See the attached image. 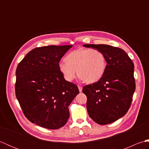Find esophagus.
<instances>
[{
  "instance_id": "esophagus-1",
  "label": "esophagus",
  "mask_w": 149,
  "mask_h": 149,
  "mask_svg": "<svg viewBox=\"0 0 149 149\" xmlns=\"http://www.w3.org/2000/svg\"><path fill=\"white\" fill-rule=\"evenodd\" d=\"M78 88H79V90L80 92H81L82 90H83V87L79 86V85H78Z\"/></svg>"
}]
</instances>
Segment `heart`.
<instances>
[{"mask_svg": "<svg viewBox=\"0 0 149 149\" xmlns=\"http://www.w3.org/2000/svg\"><path fill=\"white\" fill-rule=\"evenodd\" d=\"M107 61L103 52L97 49H79L59 63L58 68L66 81L71 82L77 76L87 83L99 81L104 74Z\"/></svg>", "mask_w": 149, "mask_h": 149, "instance_id": "1", "label": "heart"}]
</instances>
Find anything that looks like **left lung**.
Masks as SVG:
<instances>
[{
  "label": "left lung",
  "instance_id": "left-lung-1",
  "mask_svg": "<svg viewBox=\"0 0 149 149\" xmlns=\"http://www.w3.org/2000/svg\"><path fill=\"white\" fill-rule=\"evenodd\" d=\"M99 49L107 61L102 77L83 87L90 118L100 125L113 123L124 116L131 106L136 84L134 63L124 50L108 45L85 44Z\"/></svg>",
  "mask_w": 149,
  "mask_h": 149
}]
</instances>
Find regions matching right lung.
Here are the masks:
<instances>
[{
    "instance_id": "obj_1",
    "label": "right lung",
    "mask_w": 149,
    "mask_h": 149,
    "mask_svg": "<svg viewBox=\"0 0 149 149\" xmlns=\"http://www.w3.org/2000/svg\"><path fill=\"white\" fill-rule=\"evenodd\" d=\"M72 45L37 47L27 53L16 70L15 94L24 115L44 128L58 129L70 116L68 106L79 93L66 81L58 65Z\"/></svg>"
}]
</instances>
